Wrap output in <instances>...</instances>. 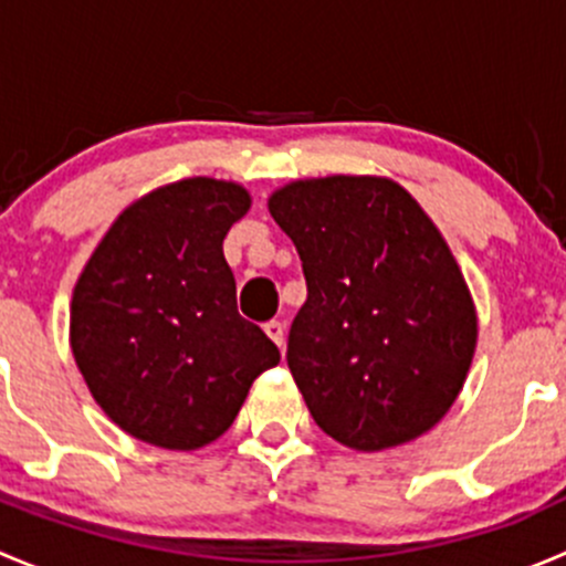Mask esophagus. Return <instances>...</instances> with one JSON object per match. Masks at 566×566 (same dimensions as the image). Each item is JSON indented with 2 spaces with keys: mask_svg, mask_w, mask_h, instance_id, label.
I'll list each match as a JSON object with an SVG mask.
<instances>
[{
  "mask_svg": "<svg viewBox=\"0 0 566 566\" xmlns=\"http://www.w3.org/2000/svg\"><path fill=\"white\" fill-rule=\"evenodd\" d=\"M265 334L271 336V339L276 342L279 347H284V323H279V319H271V323H265Z\"/></svg>",
  "mask_w": 566,
  "mask_h": 566,
  "instance_id": "obj_1",
  "label": "esophagus"
}]
</instances>
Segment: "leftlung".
<instances>
[{"label":"left lung","instance_id":"obj_1","mask_svg":"<svg viewBox=\"0 0 566 566\" xmlns=\"http://www.w3.org/2000/svg\"><path fill=\"white\" fill-rule=\"evenodd\" d=\"M268 210L304 265L287 364L319 430L356 452L432 430L462 391L479 334L441 230L375 175L293 180Z\"/></svg>","mask_w":566,"mask_h":566}]
</instances>
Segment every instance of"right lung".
<instances>
[{
    "instance_id": "right-lung-1",
    "label": "right lung",
    "mask_w": 566,
    "mask_h": 566,
    "mask_svg": "<svg viewBox=\"0 0 566 566\" xmlns=\"http://www.w3.org/2000/svg\"><path fill=\"white\" fill-rule=\"evenodd\" d=\"M251 208L241 182L186 177L130 202L71 301V350L128 436L193 452L224 436L279 347L238 315L224 238Z\"/></svg>"
}]
</instances>
